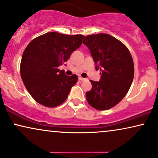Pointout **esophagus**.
<instances>
[{
    "mask_svg": "<svg viewBox=\"0 0 158 158\" xmlns=\"http://www.w3.org/2000/svg\"><path fill=\"white\" fill-rule=\"evenodd\" d=\"M78 80H79L80 81H85L86 79L83 78V77H78Z\"/></svg>",
    "mask_w": 158,
    "mask_h": 158,
    "instance_id": "1",
    "label": "esophagus"
}]
</instances>
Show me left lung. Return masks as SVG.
<instances>
[{
	"label": "left lung",
	"instance_id": "1",
	"mask_svg": "<svg viewBox=\"0 0 158 158\" xmlns=\"http://www.w3.org/2000/svg\"><path fill=\"white\" fill-rule=\"evenodd\" d=\"M83 43L89 48L96 69L102 73L99 82L90 81L86 99L97 110L111 109L123 99L133 82L134 61L128 48L119 40L105 33L89 35Z\"/></svg>",
	"mask_w": 158,
	"mask_h": 158
}]
</instances>
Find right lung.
Masks as SVG:
<instances>
[{"mask_svg": "<svg viewBox=\"0 0 158 158\" xmlns=\"http://www.w3.org/2000/svg\"><path fill=\"white\" fill-rule=\"evenodd\" d=\"M83 35L51 32L34 38L24 49L20 64L22 81L31 97L47 107L67 99L77 76H67L58 69L81 46Z\"/></svg>", "mask_w": 158, "mask_h": 158, "instance_id": "right-lung-1", "label": "right lung"}]
</instances>
